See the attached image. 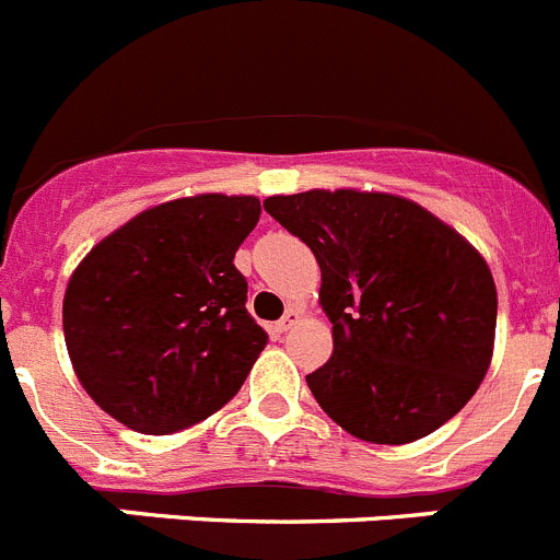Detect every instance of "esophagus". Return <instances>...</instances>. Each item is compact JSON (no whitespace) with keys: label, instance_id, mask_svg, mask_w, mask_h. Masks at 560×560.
Returning <instances> with one entry per match:
<instances>
[{"label":"esophagus","instance_id":"obj_1","mask_svg":"<svg viewBox=\"0 0 560 560\" xmlns=\"http://www.w3.org/2000/svg\"><path fill=\"white\" fill-rule=\"evenodd\" d=\"M302 319V311L300 307H289V311H285V316L280 322H275V330L277 332H285V330H291V327L296 325V322Z\"/></svg>","mask_w":560,"mask_h":560}]
</instances>
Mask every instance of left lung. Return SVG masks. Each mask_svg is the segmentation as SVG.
I'll return each instance as SVG.
<instances>
[{
    "label": "left lung",
    "instance_id": "obj_1",
    "mask_svg": "<svg viewBox=\"0 0 560 560\" xmlns=\"http://www.w3.org/2000/svg\"><path fill=\"white\" fill-rule=\"evenodd\" d=\"M264 208L322 269L332 355L305 381L327 417L372 444H408L453 419L494 352L497 285L483 255L394 194L314 188Z\"/></svg>",
    "mask_w": 560,
    "mask_h": 560
}]
</instances>
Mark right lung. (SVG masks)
Here are the masks:
<instances>
[{
    "label": "right lung",
    "instance_id": "right-lung-1",
    "mask_svg": "<svg viewBox=\"0 0 560 560\" xmlns=\"http://www.w3.org/2000/svg\"><path fill=\"white\" fill-rule=\"evenodd\" d=\"M258 197L197 194L141 210L71 275L63 336L77 381L116 422L166 435L228 405L264 352L233 258Z\"/></svg>",
    "mask_w": 560,
    "mask_h": 560
}]
</instances>
